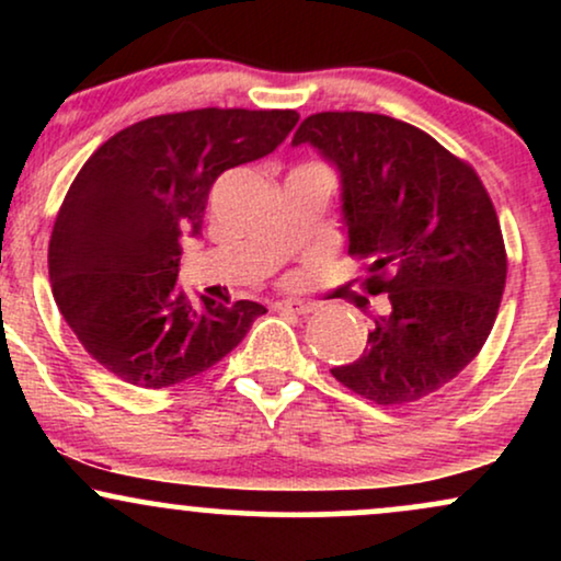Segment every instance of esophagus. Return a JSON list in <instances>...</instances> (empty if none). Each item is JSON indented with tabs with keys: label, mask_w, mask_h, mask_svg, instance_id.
Masks as SVG:
<instances>
[{
	"label": "esophagus",
	"mask_w": 561,
	"mask_h": 561,
	"mask_svg": "<svg viewBox=\"0 0 561 561\" xmlns=\"http://www.w3.org/2000/svg\"><path fill=\"white\" fill-rule=\"evenodd\" d=\"M274 311H287V313H298V317H308V313L317 311V302L279 300V302H274Z\"/></svg>",
	"instance_id": "34e87169"
}]
</instances>
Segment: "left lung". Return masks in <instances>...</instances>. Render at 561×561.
<instances>
[{"label": "left lung", "instance_id": "obj_1", "mask_svg": "<svg viewBox=\"0 0 561 561\" xmlns=\"http://www.w3.org/2000/svg\"><path fill=\"white\" fill-rule=\"evenodd\" d=\"M337 165L347 253L369 259L362 287L388 295L364 356L332 377L379 405L440 390L485 345L506 285L491 195L467 160L422 128L379 113L308 115L293 145Z\"/></svg>", "mask_w": 561, "mask_h": 561}]
</instances>
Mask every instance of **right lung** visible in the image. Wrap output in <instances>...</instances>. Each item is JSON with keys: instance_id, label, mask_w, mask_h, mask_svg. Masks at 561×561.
Segmentation results:
<instances>
[{"instance_id": "obj_1", "label": "right lung", "mask_w": 561, "mask_h": 561, "mask_svg": "<svg viewBox=\"0 0 561 561\" xmlns=\"http://www.w3.org/2000/svg\"><path fill=\"white\" fill-rule=\"evenodd\" d=\"M295 111L203 107L126 126L70 184L49 237V285L83 351L128 385L171 388L242 343L261 302L192 306L179 276L203 231L210 186L259 160L298 124Z\"/></svg>"}]
</instances>
